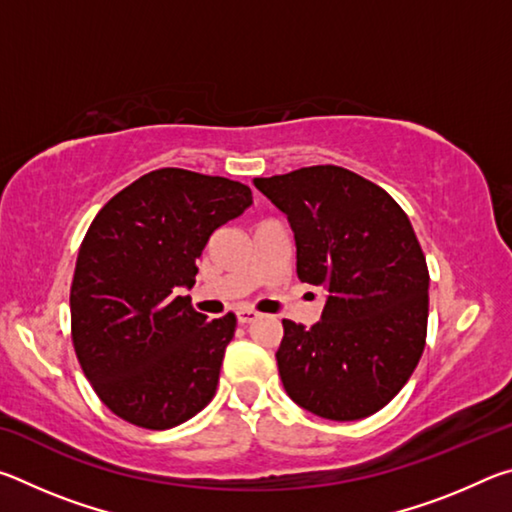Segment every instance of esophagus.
I'll use <instances>...</instances> for the list:
<instances>
[{"label":"esophagus","mask_w":512,"mask_h":512,"mask_svg":"<svg viewBox=\"0 0 512 512\" xmlns=\"http://www.w3.org/2000/svg\"><path fill=\"white\" fill-rule=\"evenodd\" d=\"M255 318H257V311H253V309H239V311H237V320H239L241 325L253 323Z\"/></svg>","instance_id":"esophagus-1"}]
</instances>
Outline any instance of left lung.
Returning <instances> with one entry per match:
<instances>
[{
	"mask_svg": "<svg viewBox=\"0 0 512 512\" xmlns=\"http://www.w3.org/2000/svg\"><path fill=\"white\" fill-rule=\"evenodd\" d=\"M253 183L287 214L300 280L327 291L316 325L282 320L284 391L320 418H368L402 391L427 339L429 271L409 216L334 164Z\"/></svg>",
	"mask_w": 512,
	"mask_h": 512,
	"instance_id": "1",
	"label": "left lung"
}]
</instances>
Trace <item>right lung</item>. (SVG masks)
Returning a JSON list of instances; mask_svg holds the SVG:
<instances>
[{
	"mask_svg": "<svg viewBox=\"0 0 512 512\" xmlns=\"http://www.w3.org/2000/svg\"><path fill=\"white\" fill-rule=\"evenodd\" d=\"M250 203L237 180L167 167L94 216L69 291L72 341L94 393L121 420L160 431L210 404L237 318L207 320L180 293L194 287L212 232Z\"/></svg>",
	"mask_w": 512,
	"mask_h": 512,
	"instance_id": "1",
	"label": "right lung"
}]
</instances>
